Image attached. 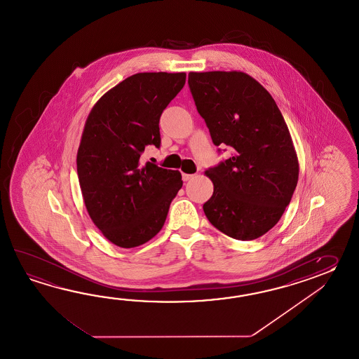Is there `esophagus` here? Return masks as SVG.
I'll return each mask as SVG.
<instances>
[{
  "instance_id": "esophagus-1",
  "label": "esophagus",
  "mask_w": 359,
  "mask_h": 359,
  "mask_svg": "<svg viewBox=\"0 0 359 359\" xmlns=\"http://www.w3.org/2000/svg\"><path fill=\"white\" fill-rule=\"evenodd\" d=\"M191 178H194V175H189V173H182L183 181H190Z\"/></svg>"
}]
</instances>
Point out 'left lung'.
I'll return each mask as SVG.
<instances>
[{
    "mask_svg": "<svg viewBox=\"0 0 359 359\" xmlns=\"http://www.w3.org/2000/svg\"><path fill=\"white\" fill-rule=\"evenodd\" d=\"M189 86L214 145L232 156L206 170L212 198L203 205L214 227L236 240L267 233L290 204L298 155L269 92L244 72H190Z\"/></svg>",
    "mask_w": 359,
    "mask_h": 359,
    "instance_id": "obj_1",
    "label": "left lung"
}]
</instances>
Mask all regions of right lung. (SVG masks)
<instances>
[{"label":"right lung","mask_w":359,"mask_h":359,"mask_svg":"<svg viewBox=\"0 0 359 359\" xmlns=\"http://www.w3.org/2000/svg\"><path fill=\"white\" fill-rule=\"evenodd\" d=\"M186 82V73H137L104 93L84 123L76 172L84 205L110 243L130 249L164 226L182 176L140 161L161 146V113Z\"/></svg>","instance_id":"add662e5"}]
</instances>
